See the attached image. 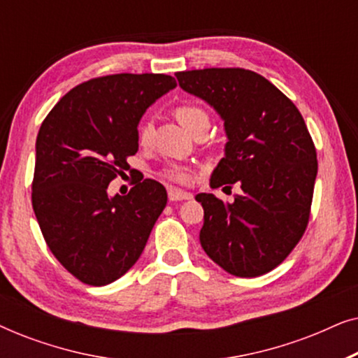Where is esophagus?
<instances>
[{
	"label": "esophagus",
	"mask_w": 358,
	"mask_h": 358,
	"mask_svg": "<svg viewBox=\"0 0 358 358\" xmlns=\"http://www.w3.org/2000/svg\"><path fill=\"white\" fill-rule=\"evenodd\" d=\"M168 197L171 202H180V200H190L192 199V194L184 192V190L179 189H169L168 190Z\"/></svg>",
	"instance_id": "1"
}]
</instances>
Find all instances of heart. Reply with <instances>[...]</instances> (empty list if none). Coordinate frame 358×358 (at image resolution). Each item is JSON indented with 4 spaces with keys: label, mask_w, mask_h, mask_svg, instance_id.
I'll use <instances>...</instances> for the list:
<instances>
[{
    "label": "heart",
    "mask_w": 358,
    "mask_h": 358,
    "mask_svg": "<svg viewBox=\"0 0 358 358\" xmlns=\"http://www.w3.org/2000/svg\"><path fill=\"white\" fill-rule=\"evenodd\" d=\"M174 117L178 119L180 125L184 127L189 134H195L199 129H208V114L203 107H200L194 102H182V104L174 107ZM151 135H153V122H151L150 117H146L140 122L138 131H136V136H138L140 145H148L151 140ZM163 178L168 180H173L176 184H189L192 180V171L185 166L179 164H168L163 169Z\"/></svg>",
    "instance_id": "heart-1"
}]
</instances>
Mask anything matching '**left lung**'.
Returning <instances> with one entry per match:
<instances>
[{"label": "left lung", "instance_id": "1", "mask_svg": "<svg viewBox=\"0 0 358 358\" xmlns=\"http://www.w3.org/2000/svg\"><path fill=\"white\" fill-rule=\"evenodd\" d=\"M179 86L207 101L224 120L228 143L210 185L243 192L224 203L197 194L200 244L236 277H259L288 257L310 222L316 148L296 106L271 81L244 68L176 73Z\"/></svg>", "mask_w": 358, "mask_h": 358}]
</instances>
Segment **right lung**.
I'll return each mask as SVG.
<instances>
[{"mask_svg":"<svg viewBox=\"0 0 358 358\" xmlns=\"http://www.w3.org/2000/svg\"><path fill=\"white\" fill-rule=\"evenodd\" d=\"M176 87L169 75L119 73L68 91L42 122L36 141L32 208L57 261L92 287L117 280L143 252L168 202L153 179L109 197L110 180L138 151V122Z\"/></svg>","mask_w":358,"mask_h":358,"instance_id":"right-lung-1","label":"right lung"}]
</instances>
